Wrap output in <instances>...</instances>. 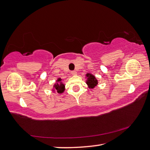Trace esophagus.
<instances>
[{
	"label": "esophagus",
	"instance_id": "1",
	"mask_svg": "<svg viewBox=\"0 0 150 150\" xmlns=\"http://www.w3.org/2000/svg\"><path fill=\"white\" fill-rule=\"evenodd\" d=\"M71 74H72V75H76L77 74V72L76 71H75V70H73V71H72V72H71Z\"/></svg>",
	"mask_w": 150,
	"mask_h": 150
}]
</instances>
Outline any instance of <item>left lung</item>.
Masks as SVG:
<instances>
[{
    "label": "left lung",
    "instance_id": "obj_1",
    "mask_svg": "<svg viewBox=\"0 0 150 150\" xmlns=\"http://www.w3.org/2000/svg\"><path fill=\"white\" fill-rule=\"evenodd\" d=\"M86 76V77H87L86 83H87V85L88 86L89 88L93 89L95 88L98 83V81L96 78L95 76H93V74H91L90 73H88Z\"/></svg>",
    "mask_w": 150,
    "mask_h": 150
}]
</instances>
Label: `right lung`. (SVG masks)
Instances as JSON below:
<instances>
[{"label": "right lung", "mask_w": 150, "mask_h": 150, "mask_svg": "<svg viewBox=\"0 0 150 150\" xmlns=\"http://www.w3.org/2000/svg\"><path fill=\"white\" fill-rule=\"evenodd\" d=\"M65 90V86L64 83L62 82V79L61 78H58L57 80V83H54L53 86V90L52 91H56L57 93H62L64 92Z\"/></svg>", "instance_id": "add662e5"}]
</instances>
